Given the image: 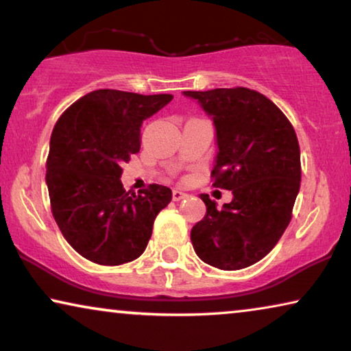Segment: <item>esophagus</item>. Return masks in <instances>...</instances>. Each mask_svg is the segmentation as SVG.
<instances>
[{"label": "esophagus", "mask_w": 351, "mask_h": 351, "mask_svg": "<svg viewBox=\"0 0 351 351\" xmlns=\"http://www.w3.org/2000/svg\"><path fill=\"white\" fill-rule=\"evenodd\" d=\"M184 198H186V193H184V191L182 190H174L172 191V199L174 201H180V199H184Z\"/></svg>", "instance_id": "obj_1"}]
</instances>
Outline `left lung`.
Here are the masks:
<instances>
[{"instance_id": "1", "label": "left lung", "mask_w": 351, "mask_h": 351, "mask_svg": "<svg viewBox=\"0 0 351 351\" xmlns=\"http://www.w3.org/2000/svg\"><path fill=\"white\" fill-rule=\"evenodd\" d=\"M213 118L217 156L215 189L232 190L222 209L199 195L206 215L190 238L201 261L220 270H241L276 246L292 217L300 189V148L285 113L257 90H185Z\"/></svg>"}]
</instances>
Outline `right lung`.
<instances>
[{
  "instance_id": "obj_1",
  "label": "right lung",
  "mask_w": 351,
  "mask_h": 351,
  "mask_svg": "<svg viewBox=\"0 0 351 351\" xmlns=\"http://www.w3.org/2000/svg\"><path fill=\"white\" fill-rule=\"evenodd\" d=\"M171 100L99 89L57 119L46 161L51 209L64 238L88 261L121 265L142 256L158 213L171 203L165 185L129 195L119 180L123 162L141 150L143 119Z\"/></svg>"
}]
</instances>
